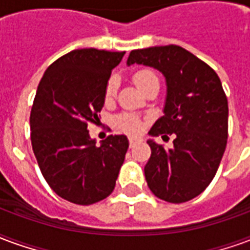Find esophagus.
<instances>
[{
  "instance_id": "obj_1",
  "label": "esophagus",
  "mask_w": 250,
  "mask_h": 250,
  "mask_svg": "<svg viewBox=\"0 0 250 250\" xmlns=\"http://www.w3.org/2000/svg\"><path fill=\"white\" fill-rule=\"evenodd\" d=\"M139 142V139L138 138H134V136H131L130 139H128V143H130V147H132L135 143H138Z\"/></svg>"
}]
</instances>
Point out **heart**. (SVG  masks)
Segmentation results:
<instances>
[{
	"instance_id": "b5f03b06",
	"label": "heart",
	"mask_w": 250,
	"mask_h": 250,
	"mask_svg": "<svg viewBox=\"0 0 250 250\" xmlns=\"http://www.w3.org/2000/svg\"><path fill=\"white\" fill-rule=\"evenodd\" d=\"M132 80L136 84V87L142 89L143 92L146 91L147 88L152 85L154 83H159L157 73L152 71V69H139L134 73ZM118 91V79L115 76H111L105 83V87H104V102L109 103L112 102ZM116 125L119 128H122L125 132H130V134H136L142 130V122L139 118H136L135 115L131 114H123L116 118Z\"/></svg>"
}]
</instances>
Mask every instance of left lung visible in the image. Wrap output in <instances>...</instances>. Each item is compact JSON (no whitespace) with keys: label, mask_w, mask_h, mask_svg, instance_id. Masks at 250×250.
<instances>
[{"label":"left lung","mask_w":250,"mask_h":250,"mask_svg":"<svg viewBox=\"0 0 250 250\" xmlns=\"http://www.w3.org/2000/svg\"><path fill=\"white\" fill-rule=\"evenodd\" d=\"M161 71L167 83L163 112L150 135H175L173 148L147 141L145 177L152 194L171 204L195 198L218 170L228 142V99L215 71L178 45L135 49L127 64Z\"/></svg>","instance_id":"left-lung-1"}]
</instances>
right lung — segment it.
Instances as JSON below:
<instances>
[{"label":"right lung","instance_id":"obj_1","mask_svg":"<svg viewBox=\"0 0 250 250\" xmlns=\"http://www.w3.org/2000/svg\"><path fill=\"white\" fill-rule=\"evenodd\" d=\"M125 52L76 49L52 62L30 111V141L41 174L62 198L92 205L114 191L128 141L109 135L100 146L88 125L99 120L104 87Z\"/></svg>","mask_w":250,"mask_h":250}]
</instances>
